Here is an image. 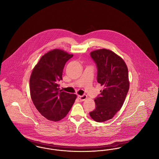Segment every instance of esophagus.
Instances as JSON below:
<instances>
[{
  "label": "esophagus",
  "instance_id": "34e87169",
  "mask_svg": "<svg viewBox=\"0 0 159 159\" xmlns=\"http://www.w3.org/2000/svg\"><path fill=\"white\" fill-rule=\"evenodd\" d=\"M78 98L79 99V100L80 101H84L87 98V95H79L78 96Z\"/></svg>",
  "mask_w": 159,
  "mask_h": 159
}]
</instances>
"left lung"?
I'll list each match as a JSON object with an SVG mask.
<instances>
[{"label":"left lung","mask_w":159,"mask_h":159,"mask_svg":"<svg viewBox=\"0 0 159 159\" xmlns=\"http://www.w3.org/2000/svg\"><path fill=\"white\" fill-rule=\"evenodd\" d=\"M97 67V82L103 87L95 99V109L89 113L97 122L112 119L123 106L129 89L128 70L125 61L113 51L101 49L91 52Z\"/></svg>","instance_id":"8db88e82"}]
</instances>
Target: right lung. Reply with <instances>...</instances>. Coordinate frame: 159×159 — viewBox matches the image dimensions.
<instances>
[{"instance_id": "obj_1", "label": "right lung", "mask_w": 159, "mask_h": 159, "mask_svg": "<svg viewBox=\"0 0 159 159\" xmlns=\"http://www.w3.org/2000/svg\"><path fill=\"white\" fill-rule=\"evenodd\" d=\"M73 55L55 49L45 53L33 68L30 79L32 101L46 119L57 121L66 116L76 99V94L60 90L63 69Z\"/></svg>"}]
</instances>
